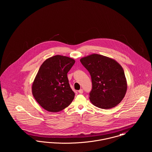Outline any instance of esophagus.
I'll return each instance as SVG.
<instances>
[{
    "instance_id": "esophagus-1",
    "label": "esophagus",
    "mask_w": 152,
    "mask_h": 152,
    "mask_svg": "<svg viewBox=\"0 0 152 152\" xmlns=\"http://www.w3.org/2000/svg\"><path fill=\"white\" fill-rule=\"evenodd\" d=\"M79 93L80 94H83V89H80L79 91Z\"/></svg>"
}]
</instances>
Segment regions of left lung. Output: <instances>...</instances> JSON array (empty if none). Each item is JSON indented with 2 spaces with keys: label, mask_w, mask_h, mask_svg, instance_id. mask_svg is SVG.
Instances as JSON below:
<instances>
[{
  "label": "left lung",
  "mask_w": 152,
  "mask_h": 152,
  "mask_svg": "<svg viewBox=\"0 0 152 152\" xmlns=\"http://www.w3.org/2000/svg\"><path fill=\"white\" fill-rule=\"evenodd\" d=\"M80 62L91 76L89 99L94 106L108 109L122 101L127 84L121 65L115 60L98 54L81 58Z\"/></svg>",
  "instance_id": "left-lung-1"
}]
</instances>
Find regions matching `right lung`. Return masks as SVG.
I'll return each instance as SVG.
<instances>
[{
    "instance_id": "add662e5",
    "label": "right lung",
    "mask_w": 152,
    "mask_h": 152,
    "mask_svg": "<svg viewBox=\"0 0 152 152\" xmlns=\"http://www.w3.org/2000/svg\"><path fill=\"white\" fill-rule=\"evenodd\" d=\"M72 58L56 55L47 58L40 66L32 84V94L44 109L57 112L72 102L75 93L67 73L75 64Z\"/></svg>"
}]
</instances>
